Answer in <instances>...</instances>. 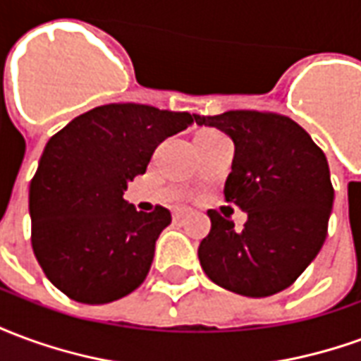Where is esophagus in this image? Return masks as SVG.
I'll use <instances>...</instances> for the list:
<instances>
[{"mask_svg":"<svg viewBox=\"0 0 361 361\" xmlns=\"http://www.w3.org/2000/svg\"><path fill=\"white\" fill-rule=\"evenodd\" d=\"M188 216V211L185 209H178V211H173V220L178 222V220H183Z\"/></svg>","mask_w":361,"mask_h":361,"instance_id":"34e87169","label":"esophagus"}]
</instances>
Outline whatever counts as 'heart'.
Listing matches in <instances>:
<instances>
[{
	"label": "heart",
	"mask_w": 361,
	"mask_h": 361,
	"mask_svg": "<svg viewBox=\"0 0 361 361\" xmlns=\"http://www.w3.org/2000/svg\"><path fill=\"white\" fill-rule=\"evenodd\" d=\"M203 133H207V135H214V131H203Z\"/></svg>",
	"instance_id": "heart-1"
}]
</instances>
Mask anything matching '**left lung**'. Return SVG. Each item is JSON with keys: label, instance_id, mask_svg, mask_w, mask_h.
I'll use <instances>...</instances> for the list:
<instances>
[{"label": "left lung", "instance_id": "1", "mask_svg": "<svg viewBox=\"0 0 361 361\" xmlns=\"http://www.w3.org/2000/svg\"><path fill=\"white\" fill-rule=\"evenodd\" d=\"M234 141L226 201L247 212L234 222L209 211L211 232L199 245L204 274L234 294L267 298L282 292L323 247L334 189L323 150L286 116L232 110L197 116Z\"/></svg>", "mask_w": 361, "mask_h": 361}]
</instances>
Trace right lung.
Returning <instances> with one entry per match:
<instances>
[{
  "label": "right lung",
  "instance_id": "obj_1",
  "mask_svg": "<svg viewBox=\"0 0 361 361\" xmlns=\"http://www.w3.org/2000/svg\"><path fill=\"white\" fill-rule=\"evenodd\" d=\"M188 111L106 104L69 121L44 149L30 181L32 250L54 286L81 303L131 294L149 274L164 207L142 212L123 191L160 142L188 129Z\"/></svg>",
  "mask_w": 361,
  "mask_h": 361
}]
</instances>
